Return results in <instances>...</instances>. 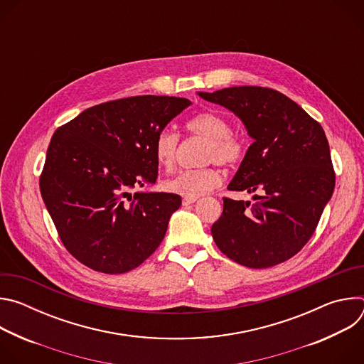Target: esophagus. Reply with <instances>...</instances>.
Here are the masks:
<instances>
[{"label":"esophagus","instance_id":"obj_1","mask_svg":"<svg viewBox=\"0 0 364 364\" xmlns=\"http://www.w3.org/2000/svg\"><path fill=\"white\" fill-rule=\"evenodd\" d=\"M196 201H197V198L184 197V198H183V205H190V204H193V203H196Z\"/></svg>","mask_w":364,"mask_h":364}]
</instances>
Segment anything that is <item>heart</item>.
I'll use <instances>...</instances> for the list:
<instances>
[{
  "label": "heart",
  "mask_w": 364,
  "mask_h": 364,
  "mask_svg": "<svg viewBox=\"0 0 364 364\" xmlns=\"http://www.w3.org/2000/svg\"><path fill=\"white\" fill-rule=\"evenodd\" d=\"M186 129L191 136L205 141L201 161L216 163L223 167H235L243 159L246 152L245 141L232 132V124L223 115L205 111L200 112L187 121ZM180 146V136L171 129H163L154 141V157L164 170H171L176 166ZM222 183V174L215 167H204L198 170H186L166 180L163 188L167 193L181 197L197 198L215 190Z\"/></svg>",
  "instance_id": "1"
}]
</instances>
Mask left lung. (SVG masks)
I'll use <instances>...</instances> for the list:
<instances>
[{
  "label": "left lung",
  "instance_id": "8db88e82",
  "mask_svg": "<svg viewBox=\"0 0 364 364\" xmlns=\"http://www.w3.org/2000/svg\"><path fill=\"white\" fill-rule=\"evenodd\" d=\"M198 95L236 114L253 138L228 188L255 193L257 201L223 198L212 226L218 247L255 269L288 261L316 232L334 191L323 127L275 89L235 86Z\"/></svg>",
  "mask_w": 364,
  "mask_h": 364
}]
</instances>
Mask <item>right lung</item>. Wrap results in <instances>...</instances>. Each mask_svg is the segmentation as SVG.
Segmentation results:
<instances>
[{"label": "right lung", "instance_id": "add662e5", "mask_svg": "<svg viewBox=\"0 0 364 364\" xmlns=\"http://www.w3.org/2000/svg\"><path fill=\"white\" fill-rule=\"evenodd\" d=\"M190 103L154 95L109 100L51 136L40 191L62 243L80 264L124 274L160 246L181 197L131 190L157 180L154 141Z\"/></svg>", "mask_w": 364, "mask_h": 364}]
</instances>
